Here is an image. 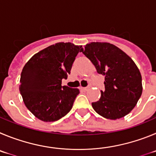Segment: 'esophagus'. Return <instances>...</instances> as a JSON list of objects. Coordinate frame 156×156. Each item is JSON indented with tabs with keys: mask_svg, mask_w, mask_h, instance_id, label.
Segmentation results:
<instances>
[{
	"mask_svg": "<svg viewBox=\"0 0 156 156\" xmlns=\"http://www.w3.org/2000/svg\"><path fill=\"white\" fill-rule=\"evenodd\" d=\"M80 89H81V91H87V90H88V89H89V88H88V87H85V88L81 87V88H80Z\"/></svg>",
	"mask_w": 156,
	"mask_h": 156,
	"instance_id": "obj_1",
	"label": "esophagus"
}]
</instances>
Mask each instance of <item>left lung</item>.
Here are the masks:
<instances>
[{
    "instance_id": "left-lung-1",
    "label": "left lung",
    "mask_w": 156,
    "mask_h": 156,
    "mask_svg": "<svg viewBox=\"0 0 156 156\" xmlns=\"http://www.w3.org/2000/svg\"><path fill=\"white\" fill-rule=\"evenodd\" d=\"M81 52L105 77V91L92 106L98 114L109 120L125 116L134 108L142 93L141 75L133 60L113 44L92 42Z\"/></svg>"
}]
</instances>
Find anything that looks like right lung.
<instances>
[{
    "mask_svg": "<svg viewBox=\"0 0 156 156\" xmlns=\"http://www.w3.org/2000/svg\"><path fill=\"white\" fill-rule=\"evenodd\" d=\"M81 50V46L57 43L34 54L24 66L19 90L28 109L42 121L60 120L72 108L79 89L61 82Z\"/></svg>",
    "mask_w": 156,
    "mask_h": 156,
    "instance_id": "1",
    "label": "right lung"
}]
</instances>
